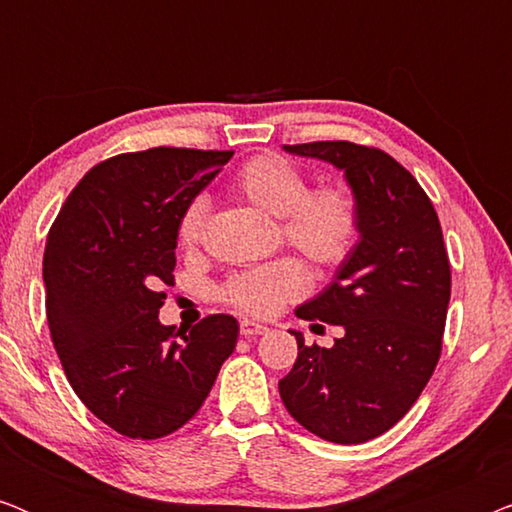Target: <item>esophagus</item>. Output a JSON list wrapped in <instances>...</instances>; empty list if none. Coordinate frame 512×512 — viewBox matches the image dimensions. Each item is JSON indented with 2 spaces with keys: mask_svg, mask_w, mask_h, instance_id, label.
<instances>
[{
  "mask_svg": "<svg viewBox=\"0 0 512 512\" xmlns=\"http://www.w3.org/2000/svg\"><path fill=\"white\" fill-rule=\"evenodd\" d=\"M268 328H265L263 324H256V321L251 319H242L240 321V333L244 335V338H254V335H263Z\"/></svg>",
  "mask_w": 512,
  "mask_h": 512,
  "instance_id": "obj_1",
  "label": "esophagus"
}]
</instances>
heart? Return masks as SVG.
Wrapping results in <instances>:
<instances>
[{
  "label": "heart",
  "mask_w": 512,
  "mask_h": 512,
  "mask_svg": "<svg viewBox=\"0 0 512 512\" xmlns=\"http://www.w3.org/2000/svg\"><path fill=\"white\" fill-rule=\"evenodd\" d=\"M233 191L275 219H282L284 240L298 249L314 268L328 270L352 254L359 237V214L352 195L342 188L310 191L305 174L275 153L247 160L233 179ZM207 221V200L195 198L179 216V244L195 247ZM305 272L296 261H275L263 268L235 275L226 286V298L242 312H277L305 291Z\"/></svg>",
  "instance_id": "b5f03b06"
}]
</instances>
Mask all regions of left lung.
<instances>
[{"instance_id":"1","label":"left lung","mask_w":512,"mask_h":512,"mask_svg":"<svg viewBox=\"0 0 512 512\" xmlns=\"http://www.w3.org/2000/svg\"><path fill=\"white\" fill-rule=\"evenodd\" d=\"M345 174L359 240L333 282L296 310L342 326L333 347L305 345L279 380L298 424L340 445L366 443L412 408L433 375L450 305V261L436 209L389 153L352 142L284 146Z\"/></svg>"}]
</instances>
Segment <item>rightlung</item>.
I'll return each instance as SVG.
<instances>
[{
  "label": "right lung",
  "mask_w": 512,
  "mask_h": 512,
  "mask_svg": "<svg viewBox=\"0 0 512 512\" xmlns=\"http://www.w3.org/2000/svg\"><path fill=\"white\" fill-rule=\"evenodd\" d=\"M233 151L149 149L95 165L67 195L44 251L46 317L76 396L128 438L191 419L233 354L240 324L212 314L191 331L160 324L177 265L179 216Z\"/></svg>",
  "instance_id": "obj_1"
}]
</instances>
